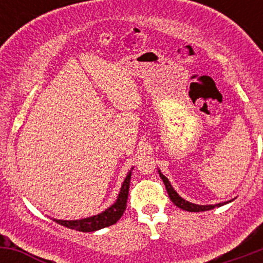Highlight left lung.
Segmentation results:
<instances>
[{
	"label": "left lung",
	"instance_id": "8db88e82",
	"mask_svg": "<svg viewBox=\"0 0 263 263\" xmlns=\"http://www.w3.org/2000/svg\"><path fill=\"white\" fill-rule=\"evenodd\" d=\"M159 172V176H160V178L163 179L164 184H165V188H166V192H168L169 195V198L172 200V202L174 203L176 206H178L179 209H182V210H185V211H190V213H200V211H209V210H213L215 208H220V206H224L227 205V203L232 202L233 200L230 201H227V202H221V203H216V205H196V203H192L190 202V201H185L184 198H182L181 196L177 193V191L174 190L173 187H172L171 182H169V179L166 178L165 176H164L163 173H161L160 171Z\"/></svg>",
	"mask_w": 263,
	"mask_h": 263
}]
</instances>
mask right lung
Wrapping results in <instances>:
<instances>
[{
  "mask_svg": "<svg viewBox=\"0 0 263 263\" xmlns=\"http://www.w3.org/2000/svg\"><path fill=\"white\" fill-rule=\"evenodd\" d=\"M131 168L127 173L126 178H124L122 187L119 190L117 200L115 201L113 205L109 208L105 209L104 211L99 213L98 215H92V216L84 217V219L79 220H60V219H53L57 224L62 225V227L68 228V229L78 230V232H95V230L103 229V228L110 227V225L116 224L121 216L123 215L124 210L127 206V198H128V190H129V181H131Z\"/></svg>",
  "mask_w": 263,
  "mask_h": 263,
  "instance_id": "1",
  "label": "right lung"
}]
</instances>
